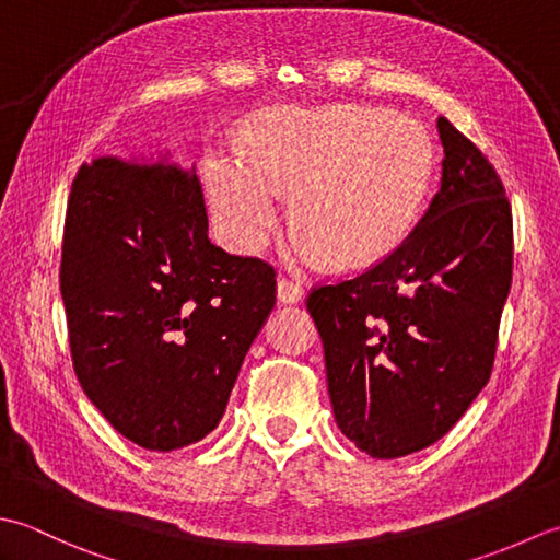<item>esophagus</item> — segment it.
Returning <instances> with one entry per match:
<instances>
[{
  "label": "esophagus",
  "mask_w": 560,
  "mask_h": 560,
  "mask_svg": "<svg viewBox=\"0 0 560 560\" xmlns=\"http://www.w3.org/2000/svg\"><path fill=\"white\" fill-rule=\"evenodd\" d=\"M276 296H278L280 304H294V302H302V300H304V290H302L296 282L278 280Z\"/></svg>",
  "instance_id": "1"
}]
</instances>
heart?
<instances>
[{
	"mask_svg": "<svg viewBox=\"0 0 560 560\" xmlns=\"http://www.w3.org/2000/svg\"><path fill=\"white\" fill-rule=\"evenodd\" d=\"M430 176L418 122L364 106L276 113L248 132L246 154L217 150L205 190L226 238L244 254L268 242L280 190H294L296 230L334 264H372L404 242Z\"/></svg>",
	"mask_w": 560,
	"mask_h": 560,
	"instance_id": "heart-1",
	"label": "heart"
}]
</instances>
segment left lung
I'll use <instances>...</instances> for the list:
<instances>
[{"mask_svg":"<svg viewBox=\"0 0 560 560\" xmlns=\"http://www.w3.org/2000/svg\"><path fill=\"white\" fill-rule=\"evenodd\" d=\"M435 198L380 266L310 294L340 432L374 459L447 435L490 380L512 282V212L481 150L438 118Z\"/></svg>","mask_w":560,"mask_h":560,"instance_id":"left-lung-1","label":"left lung"}]
</instances>
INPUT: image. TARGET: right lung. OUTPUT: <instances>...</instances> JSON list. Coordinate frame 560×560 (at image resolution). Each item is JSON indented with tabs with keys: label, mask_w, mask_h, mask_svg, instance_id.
<instances>
[{
	"label": "right lung",
	"mask_w": 560,
	"mask_h": 560,
	"mask_svg": "<svg viewBox=\"0 0 560 560\" xmlns=\"http://www.w3.org/2000/svg\"><path fill=\"white\" fill-rule=\"evenodd\" d=\"M272 278L210 242L200 180L171 150L79 168L60 270L74 372L130 442L174 452L217 428L276 304Z\"/></svg>",
	"instance_id": "1"
}]
</instances>
